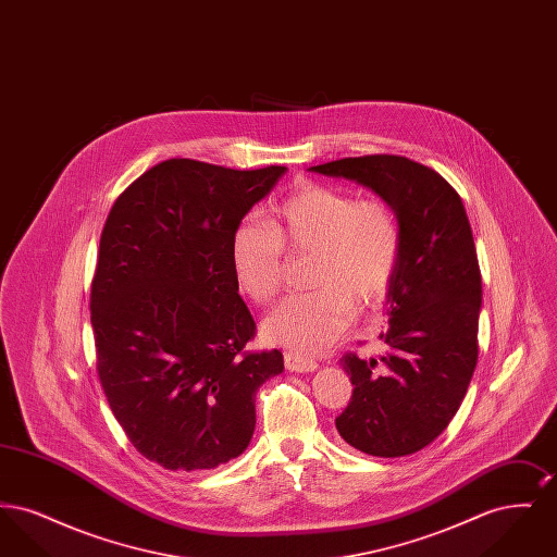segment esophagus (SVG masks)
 Wrapping results in <instances>:
<instances>
[{"instance_id": "34e87169", "label": "esophagus", "mask_w": 557, "mask_h": 557, "mask_svg": "<svg viewBox=\"0 0 557 557\" xmlns=\"http://www.w3.org/2000/svg\"><path fill=\"white\" fill-rule=\"evenodd\" d=\"M284 363H286V368L290 371H315L318 370V361L315 359H311V357H307V355H298V352H292V350H286L284 352Z\"/></svg>"}]
</instances>
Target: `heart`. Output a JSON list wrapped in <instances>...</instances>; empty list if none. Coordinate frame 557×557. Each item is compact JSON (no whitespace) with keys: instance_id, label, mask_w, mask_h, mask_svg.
Segmentation results:
<instances>
[{"instance_id":"b5f03b06","label":"heart","mask_w":557,"mask_h":557,"mask_svg":"<svg viewBox=\"0 0 557 557\" xmlns=\"http://www.w3.org/2000/svg\"><path fill=\"white\" fill-rule=\"evenodd\" d=\"M290 257L313 255L307 284L263 321L269 343L313 355L334 345L352 323L355 307H375L397 277L403 227L384 196L357 198L345 187L307 182L267 223L246 221L232 238V263L242 290L265 305L284 284Z\"/></svg>"}]
</instances>
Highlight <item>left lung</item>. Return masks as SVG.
I'll list each match as a JSON object with an SVG mask.
<instances>
[{"label":"left lung","instance_id":"8db88e82","mask_svg":"<svg viewBox=\"0 0 557 557\" xmlns=\"http://www.w3.org/2000/svg\"><path fill=\"white\" fill-rule=\"evenodd\" d=\"M311 169L371 187L400 219L403 255L380 334L386 355H343L352 397L336 430L368 455H411L449 425L476 370L482 280L468 214L443 175L407 157L368 154Z\"/></svg>","mask_w":557,"mask_h":557}]
</instances>
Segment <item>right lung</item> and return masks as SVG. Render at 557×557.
Wrapping results in <instances>:
<instances>
[{"label":"right lung","instance_id":"obj_1","mask_svg":"<svg viewBox=\"0 0 557 557\" xmlns=\"http://www.w3.org/2000/svg\"><path fill=\"white\" fill-rule=\"evenodd\" d=\"M286 166L169 159L112 205L91 280L96 371L146 459L211 470L248 447L259 386L284 357L246 350L257 323L238 294L232 238Z\"/></svg>","mask_w":557,"mask_h":557}]
</instances>
